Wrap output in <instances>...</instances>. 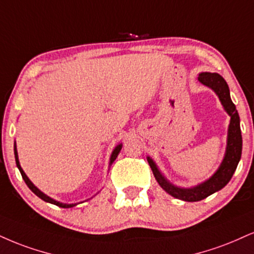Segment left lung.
Returning a JSON list of instances; mask_svg holds the SVG:
<instances>
[{
	"instance_id": "obj_1",
	"label": "left lung",
	"mask_w": 254,
	"mask_h": 254,
	"mask_svg": "<svg viewBox=\"0 0 254 254\" xmlns=\"http://www.w3.org/2000/svg\"><path fill=\"white\" fill-rule=\"evenodd\" d=\"M198 81L201 84L206 85L209 88H212L214 92L218 94L220 102L224 106L225 111L230 115L231 122L228 127V135H227V146H226L225 157L220 164L219 169L216 170L210 179L207 180L200 185L195 186L191 188H180L170 183L168 180L162 175L155 162L148 157L149 166H150L152 174L155 179L158 182L168 194H170L175 198L188 201V202H194V201H200L206 198L209 195H212L215 191L220 190L230 182V180L233 176V174L237 169L238 163H239L241 157V149H243V137H241L240 130V118L238 115L235 105L232 102L230 96V88H228L227 82L225 79L218 73H209L203 72L198 74Z\"/></svg>"
}]
</instances>
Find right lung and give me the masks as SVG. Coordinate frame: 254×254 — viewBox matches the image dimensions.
I'll return each instance as SVG.
<instances>
[{"label": "right lung", "mask_w": 254, "mask_h": 254, "mask_svg": "<svg viewBox=\"0 0 254 254\" xmlns=\"http://www.w3.org/2000/svg\"><path fill=\"white\" fill-rule=\"evenodd\" d=\"M121 149H122V144H118V145L116 146V148H115V150L112 151L111 158H110V166H111V164L114 163V161L116 160V158H117L118 154H119V151H121ZM14 154H15V161H16V166H17V168H19V170H20L21 175H22V179L24 180V182H26V185L28 186V188L30 189V190L33 191V193H34V194L36 195V196H39L40 198H41V200L46 201V202H50V203L56 204V206H59V207H61V208H71V207H74L75 204H77V203H71V204L61 203V202H59V201H56V200H54V198H52V197H50V196H47V195L42 193L41 190H39V189L36 188L34 185H33L32 181H30V180L28 179V177H27V175H26V174H24V172H23V169H22V168H21V166H20L19 156H17L16 145H14Z\"/></svg>", "instance_id": "obj_1"}]
</instances>
